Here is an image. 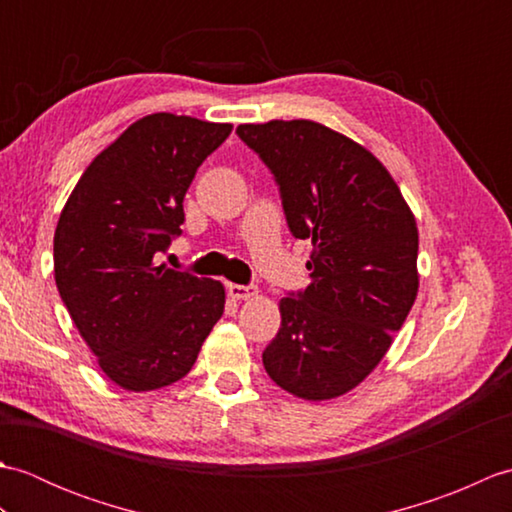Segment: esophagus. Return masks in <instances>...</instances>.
Returning a JSON list of instances; mask_svg holds the SVG:
<instances>
[{
  "instance_id": "34e87169",
  "label": "esophagus",
  "mask_w": 512,
  "mask_h": 512,
  "mask_svg": "<svg viewBox=\"0 0 512 512\" xmlns=\"http://www.w3.org/2000/svg\"><path fill=\"white\" fill-rule=\"evenodd\" d=\"M257 286H242V284H228V295H231L233 299H250L257 295Z\"/></svg>"
}]
</instances>
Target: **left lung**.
<instances>
[{
	"label": "left lung",
	"mask_w": 512,
	"mask_h": 512,
	"mask_svg": "<svg viewBox=\"0 0 512 512\" xmlns=\"http://www.w3.org/2000/svg\"><path fill=\"white\" fill-rule=\"evenodd\" d=\"M275 176L286 222L310 239L312 284L279 301L268 376L303 400L363 383L418 295V226L372 151L314 121L239 125Z\"/></svg>",
	"instance_id": "1"
}]
</instances>
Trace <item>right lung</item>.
Instances as JSON below:
<instances>
[{
    "mask_svg": "<svg viewBox=\"0 0 512 512\" xmlns=\"http://www.w3.org/2000/svg\"><path fill=\"white\" fill-rule=\"evenodd\" d=\"M233 125L149 114L96 156L54 231V281L105 376L151 391L189 374L224 312L220 281L165 264L195 171Z\"/></svg>",
    "mask_w": 512,
    "mask_h": 512,
    "instance_id": "right-lung-1",
    "label": "right lung"
}]
</instances>
